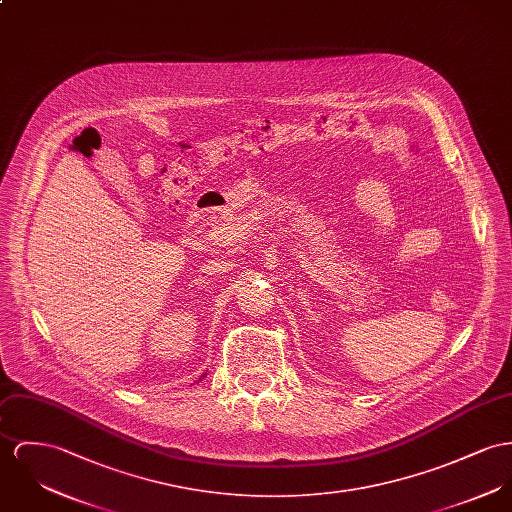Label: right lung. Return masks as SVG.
Returning <instances> with one entry per match:
<instances>
[{"instance_id":"add662e5","label":"right lung","mask_w":512,"mask_h":512,"mask_svg":"<svg viewBox=\"0 0 512 512\" xmlns=\"http://www.w3.org/2000/svg\"><path fill=\"white\" fill-rule=\"evenodd\" d=\"M202 378H204V374H202Z\"/></svg>"}]
</instances>
